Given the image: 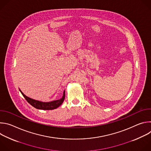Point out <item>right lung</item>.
I'll return each instance as SVG.
<instances>
[{"instance_id":"1","label":"right lung","mask_w":151,"mask_h":151,"mask_svg":"<svg viewBox=\"0 0 151 151\" xmlns=\"http://www.w3.org/2000/svg\"><path fill=\"white\" fill-rule=\"evenodd\" d=\"M21 93L22 94L23 97L25 98V99L27 101V102L30 104L32 106H33L35 108L37 109H41V110H52L57 109L58 107L64 101V99H65V90L63 91V97L59 99L56 100H53L49 102H43L39 100H36L33 99H31L27 96H26L24 93L19 89Z\"/></svg>"}]
</instances>
